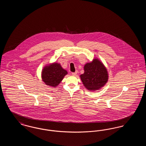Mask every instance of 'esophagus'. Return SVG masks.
<instances>
[{
	"label": "esophagus",
	"instance_id": "1",
	"mask_svg": "<svg viewBox=\"0 0 146 146\" xmlns=\"http://www.w3.org/2000/svg\"><path fill=\"white\" fill-rule=\"evenodd\" d=\"M77 72H78L77 71H76L75 72H72V76H76V74H77Z\"/></svg>",
	"mask_w": 146,
	"mask_h": 146
}]
</instances>
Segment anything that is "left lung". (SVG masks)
<instances>
[{
	"label": "left lung",
	"mask_w": 146,
	"mask_h": 146,
	"mask_svg": "<svg viewBox=\"0 0 146 146\" xmlns=\"http://www.w3.org/2000/svg\"><path fill=\"white\" fill-rule=\"evenodd\" d=\"M84 73L80 76L85 88L90 91L100 90L108 80V70L98 58L93 59L84 67Z\"/></svg>",
	"instance_id": "obj_1"
}]
</instances>
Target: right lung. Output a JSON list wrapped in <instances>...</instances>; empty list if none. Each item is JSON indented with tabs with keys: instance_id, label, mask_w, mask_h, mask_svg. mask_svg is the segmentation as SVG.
<instances>
[{
	"instance_id": "1",
	"label": "right lung",
	"mask_w": 146,
	"mask_h": 146,
	"mask_svg": "<svg viewBox=\"0 0 146 146\" xmlns=\"http://www.w3.org/2000/svg\"><path fill=\"white\" fill-rule=\"evenodd\" d=\"M67 74V71L63 69L60 63L54 62L49 63L44 67L41 76L42 80L45 84L55 88Z\"/></svg>"
}]
</instances>
